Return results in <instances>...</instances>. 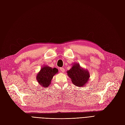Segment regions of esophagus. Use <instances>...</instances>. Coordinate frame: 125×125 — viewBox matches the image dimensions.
<instances>
[{
    "label": "esophagus",
    "mask_w": 125,
    "mask_h": 125,
    "mask_svg": "<svg viewBox=\"0 0 125 125\" xmlns=\"http://www.w3.org/2000/svg\"><path fill=\"white\" fill-rule=\"evenodd\" d=\"M60 70H61L62 72H64V69L63 68H60Z\"/></svg>",
    "instance_id": "obj_1"
}]
</instances>
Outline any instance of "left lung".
<instances>
[{
	"mask_svg": "<svg viewBox=\"0 0 125 125\" xmlns=\"http://www.w3.org/2000/svg\"><path fill=\"white\" fill-rule=\"evenodd\" d=\"M67 73L68 76L71 79L72 83L77 87H84L89 80L90 74L88 71L81 67L79 63L73 64Z\"/></svg>",
	"mask_w": 125,
	"mask_h": 125,
	"instance_id": "1",
	"label": "left lung"
}]
</instances>
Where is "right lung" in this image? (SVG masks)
I'll return each mask as SVG.
<instances>
[{
  "label": "right lung",
  "instance_id": "obj_1",
  "mask_svg": "<svg viewBox=\"0 0 125 125\" xmlns=\"http://www.w3.org/2000/svg\"><path fill=\"white\" fill-rule=\"evenodd\" d=\"M58 73V70L56 68H51L48 66H44L38 73L36 80L41 86L43 88L48 87L51 83L53 76Z\"/></svg>",
  "mask_w": 125,
  "mask_h": 125
}]
</instances>
